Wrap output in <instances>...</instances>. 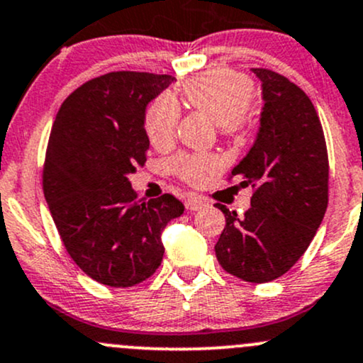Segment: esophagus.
I'll return each mask as SVG.
<instances>
[{"mask_svg":"<svg viewBox=\"0 0 363 363\" xmlns=\"http://www.w3.org/2000/svg\"><path fill=\"white\" fill-rule=\"evenodd\" d=\"M186 208L188 210H193V212H196V210H201V208H205L206 205H208V201L205 200V198H201V196H189L188 200H186Z\"/></svg>","mask_w":363,"mask_h":363,"instance_id":"34e87169","label":"esophagus"}]
</instances>
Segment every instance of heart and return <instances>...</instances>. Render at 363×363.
Wrapping results in <instances>:
<instances>
[{
    "mask_svg": "<svg viewBox=\"0 0 363 363\" xmlns=\"http://www.w3.org/2000/svg\"><path fill=\"white\" fill-rule=\"evenodd\" d=\"M182 96L194 110L217 123L227 134L241 130L253 96V82L246 75L229 69H215L191 77L182 86ZM181 110L170 96H160L146 111V133L155 146H167L174 139ZM172 169L184 181L200 182L206 174L220 169L215 155H179Z\"/></svg>",
    "mask_w": 363,
    "mask_h": 363,
    "instance_id": "obj_1",
    "label": "heart"
}]
</instances>
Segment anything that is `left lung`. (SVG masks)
<instances>
[{"instance_id":"1","label":"left lung","mask_w":363,"mask_h":363,"mask_svg":"<svg viewBox=\"0 0 363 363\" xmlns=\"http://www.w3.org/2000/svg\"><path fill=\"white\" fill-rule=\"evenodd\" d=\"M252 72L262 82L260 127L230 175L255 193L241 218L217 203L225 227L215 255L233 276L269 282L288 272L315 236L328 208L329 160L310 98L276 72Z\"/></svg>"}]
</instances>
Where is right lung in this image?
<instances>
[{
  "label": "right lung",
  "mask_w": 363,
  "mask_h": 363,
  "mask_svg": "<svg viewBox=\"0 0 363 363\" xmlns=\"http://www.w3.org/2000/svg\"><path fill=\"white\" fill-rule=\"evenodd\" d=\"M175 79L110 72L60 106L46 150L43 188L67 252L94 281L129 288L162 264V233L184 205L163 194L136 201L129 175L145 165L146 108Z\"/></svg>",
  "instance_id": "obj_1"
}]
</instances>
